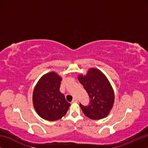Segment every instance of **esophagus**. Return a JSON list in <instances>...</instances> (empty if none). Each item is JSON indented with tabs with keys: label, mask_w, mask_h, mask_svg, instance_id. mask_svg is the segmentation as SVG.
Masks as SVG:
<instances>
[{
	"label": "esophagus",
	"mask_w": 148,
	"mask_h": 148,
	"mask_svg": "<svg viewBox=\"0 0 148 148\" xmlns=\"http://www.w3.org/2000/svg\"><path fill=\"white\" fill-rule=\"evenodd\" d=\"M77 102V99L76 98H74L72 101V102Z\"/></svg>",
	"instance_id": "34e87169"
}]
</instances>
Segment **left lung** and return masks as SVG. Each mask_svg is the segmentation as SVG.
Listing matches in <instances>:
<instances>
[{"mask_svg": "<svg viewBox=\"0 0 148 148\" xmlns=\"http://www.w3.org/2000/svg\"><path fill=\"white\" fill-rule=\"evenodd\" d=\"M78 80L89 95L87 106H79L84 114L91 119L106 117L113 106L114 92L108 80L99 70L91 69L86 76L80 75Z\"/></svg>", "mask_w": 148, "mask_h": 148, "instance_id": "8db88e82", "label": "left lung"}]
</instances>
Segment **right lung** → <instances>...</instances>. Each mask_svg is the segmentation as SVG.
<instances>
[{"label": "right lung", "instance_id": "obj_1", "mask_svg": "<svg viewBox=\"0 0 148 148\" xmlns=\"http://www.w3.org/2000/svg\"><path fill=\"white\" fill-rule=\"evenodd\" d=\"M61 78L55 72L42 76L34 89L32 101L34 109L42 118L56 121L66 114L70 103L59 91Z\"/></svg>", "mask_w": 148, "mask_h": 148}]
</instances>
